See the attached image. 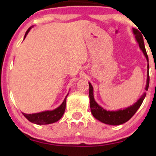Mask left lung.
I'll return each instance as SVG.
<instances>
[{
  "instance_id": "obj_1",
  "label": "left lung",
  "mask_w": 156,
  "mask_h": 156,
  "mask_svg": "<svg viewBox=\"0 0 156 156\" xmlns=\"http://www.w3.org/2000/svg\"><path fill=\"white\" fill-rule=\"evenodd\" d=\"M135 39L139 44V48L141 51L144 53L147 61V83L145 87V90L147 91L149 87L150 83V76H149V60H148V55L147 54V52L144 47V39H143L142 34L139 31V30L133 28L132 29ZM89 102H90V108L91 112L94 117L98 120L101 121V122L105 123L107 125H119L128 122L136 112V111L141 106V103L144 101V98L146 96V92H144L141 98L136 102L134 104L130 105L129 107H127L124 109H119L117 111H108L105 110L97 103L94 101V94H93V87L91 83L89 82Z\"/></svg>"
}]
</instances>
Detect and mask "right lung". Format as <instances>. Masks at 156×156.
Returning a JSON list of instances; mask_svg holds the SVG:
<instances>
[{
	"mask_svg": "<svg viewBox=\"0 0 156 156\" xmlns=\"http://www.w3.org/2000/svg\"><path fill=\"white\" fill-rule=\"evenodd\" d=\"M33 26L30 27L27 31L26 32L24 36V39L26 37L27 34H28V32L30 31V30L31 29V28ZM69 94V93H68ZM68 94L66 96V98H64V101L62 102V103L61 104L58 108L53 109L52 111H44V112H39V113H35V114H25V113H22L24 115V117L28 119V121H30L31 122L34 123L37 125H48L51 124V123H54L55 122L58 121L63 116L64 111L66 108V100H67V97Z\"/></svg>",
	"mask_w": 156,
	"mask_h": 156,
	"instance_id": "obj_1",
	"label": "right lung"
}]
</instances>
